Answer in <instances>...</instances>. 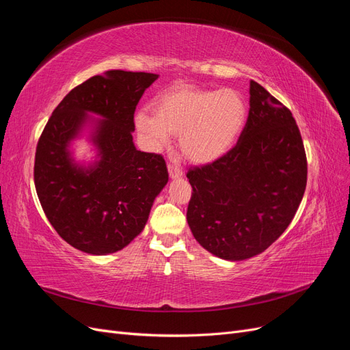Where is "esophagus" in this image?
<instances>
[{
    "label": "esophagus",
    "mask_w": 350,
    "mask_h": 350,
    "mask_svg": "<svg viewBox=\"0 0 350 350\" xmlns=\"http://www.w3.org/2000/svg\"><path fill=\"white\" fill-rule=\"evenodd\" d=\"M167 172H169V176H171L172 179H178V178H183V169L179 166H175V165H169L167 166Z\"/></svg>",
    "instance_id": "obj_1"
}]
</instances>
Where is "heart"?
I'll use <instances>...</instances> for the list:
<instances>
[{"label": "heart", "instance_id": "b5f03b06", "mask_svg": "<svg viewBox=\"0 0 350 350\" xmlns=\"http://www.w3.org/2000/svg\"><path fill=\"white\" fill-rule=\"evenodd\" d=\"M247 105L234 89L176 86L153 102V115L137 113L135 126L153 152H162L179 134V150L198 165L225 156L242 133Z\"/></svg>", "mask_w": 350, "mask_h": 350}]
</instances>
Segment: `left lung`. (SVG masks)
<instances>
[{
  "label": "left lung",
  "mask_w": 350,
  "mask_h": 350,
  "mask_svg": "<svg viewBox=\"0 0 350 350\" xmlns=\"http://www.w3.org/2000/svg\"><path fill=\"white\" fill-rule=\"evenodd\" d=\"M187 178V221L200 245L229 261L258 256L289 226L305 193L306 156L292 112L251 80L237 146Z\"/></svg>",
  "instance_id": "obj_1"
}]
</instances>
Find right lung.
Masks as SVG:
<instances>
[{
	"label": "right lung",
	"instance_id": "1",
	"mask_svg": "<svg viewBox=\"0 0 350 350\" xmlns=\"http://www.w3.org/2000/svg\"><path fill=\"white\" fill-rule=\"evenodd\" d=\"M157 77L122 70L94 76L61 100L42 131L35 156L40 206L58 235L83 252L107 256L129 245L167 184L165 159L133 142L135 107ZM84 131L97 149L89 165L70 150Z\"/></svg>",
	"mask_w": 350,
	"mask_h": 350
}]
</instances>
